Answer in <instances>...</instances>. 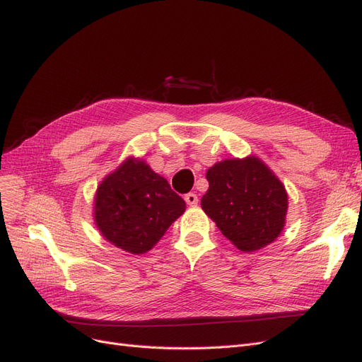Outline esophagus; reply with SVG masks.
I'll list each match as a JSON object with an SVG mask.
<instances>
[{
	"instance_id": "esophagus-1",
	"label": "esophagus",
	"mask_w": 362,
	"mask_h": 362,
	"mask_svg": "<svg viewBox=\"0 0 362 362\" xmlns=\"http://www.w3.org/2000/svg\"><path fill=\"white\" fill-rule=\"evenodd\" d=\"M184 199H185V202H187L190 206H194V205H198V194H194V193H187L184 196Z\"/></svg>"
}]
</instances>
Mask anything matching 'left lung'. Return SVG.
I'll use <instances>...</instances> for the list:
<instances>
[{
    "label": "left lung",
    "mask_w": 362,
    "mask_h": 362,
    "mask_svg": "<svg viewBox=\"0 0 362 362\" xmlns=\"http://www.w3.org/2000/svg\"><path fill=\"white\" fill-rule=\"evenodd\" d=\"M201 206L237 249L255 252L275 242L286 226L288 194L255 156L226 158L206 170Z\"/></svg>",
    "instance_id": "1"
}]
</instances>
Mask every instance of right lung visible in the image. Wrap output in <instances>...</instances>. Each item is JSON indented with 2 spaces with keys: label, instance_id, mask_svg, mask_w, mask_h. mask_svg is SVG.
<instances>
[{
  "label": "right lung",
  "instance_id": "add662e5",
  "mask_svg": "<svg viewBox=\"0 0 362 362\" xmlns=\"http://www.w3.org/2000/svg\"><path fill=\"white\" fill-rule=\"evenodd\" d=\"M185 202L145 160L128 157L100 182L93 218L108 243L134 255L154 247Z\"/></svg>",
  "mask_w": 362,
  "mask_h": 362
}]
</instances>
